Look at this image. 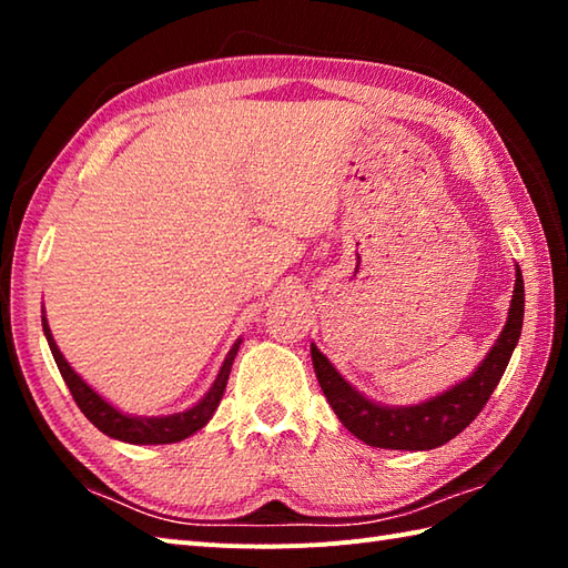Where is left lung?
Wrapping results in <instances>:
<instances>
[{"label": "left lung", "mask_w": 568, "mask_h": 568, "mask_svg": "<svg viewBox=\"0 0 568 568\" xmlns=\"http://www.w3.org/2000/svg\"><path fill=\"white\" fill-rule=\"evenodd\" d=\"M523 317L525 283L520 268H517L508 322H505L498 342L484 358V364L474 371V376H468L454 388L409 407H385L368 400L339 376V371L329 364L315 344L310 346L312 364H315L320 388L329 400L334 415L354 437L368 446H378V449H437V446L454 439L456 434H462L486 407L488 397L508 368L517 339H520Z\"/></svg>", "instance_id": "1"}]
</instances>
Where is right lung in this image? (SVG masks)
I'll use <instances>...</instances> for the list:
<instances>
[{
  "label": "right lung",
  "mask_w": 568,
  "mask_h": 568,
  "mask_svg": "<svg viewBox=\"0 0 568 568\" xmlns=\"http://www.w3.org/2000/svg\"><path fill=\"white\" fill-rule=\"evenodd\" d=\"M43 334L48 339V346H51V354L58 364L60 376H63L65 385L72 393V400L78 403V407L82 409V415L88 417L94 427L100 432H104L106 437L119 439V442H129V444H173V442H183L187 439L190 434H195L197 429H202L207 422L212 419L214 409L220 407V400L224 395L226 388V381H229V373H232V364H234V356L239 352V344L236 342L232 346V352L226 354L224 364L220 368V376L212 383L210 393L202 397V400L185 409V413H175V415H168V417H131L119 413L116 407H112L110 403L94 393L88 383H84L75 371L70 368L68 361L60 354V348L53 342V334L48 329V322L43 317Z\"/></svg>",
  "instance_id": "1"
}]
</instances>
